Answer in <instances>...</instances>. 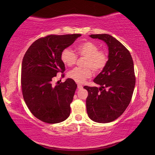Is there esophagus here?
<instances>
[{"instance_id": "1", "label": "esophagus", "mask_w": 155, "mask_h": 155, "mask_svg": "<svg viewBox=\"0 0 155 155\" xmlns=\"http://www.w3.org/2000/svg\"><path fill=\"white\" fill-rule=\"evenodd\" d=\"M77 87H78V90H81V89L83 88V86L80 85V84H77Z\"/></svg>"}]
</instances>
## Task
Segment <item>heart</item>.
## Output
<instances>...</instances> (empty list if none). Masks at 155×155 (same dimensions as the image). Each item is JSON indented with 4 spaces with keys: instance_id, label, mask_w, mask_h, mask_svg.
<instances>
[{
    "instance_id": "1",
    "label": "heart",
    "mask_w": 155,
    "mask_h": 155,
    "mask_svg": "<svg viewBox=\"0 0 155 155\" xmlns=\"http://www.w3.org/2000/svg\"><path fill=\"white\" fill-rule=\"evenodd\" d=\"M77 51L79 55L86 57L84 62L85 68H76L68 72V77L77 83H83L90 78L94 72H99L103 70L108 62V56L104 51H99V47L92 41H86L78 44ZM61 59L64 64L68 67L74 65L77 56L69 48L63 50Z\"/></svg>"
}]
</instances>
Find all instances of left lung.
I'll list each match as a JSON object with an SVG mask.
<instances>
[{
    "instance_id": "8db88e82",
    "label": "left lung",
    "mask_w": 155,
    "mask_h": 155,
    "mask_svg": "<svg viewBox=\"0 0 155 155\" xmlns=\"http://www.w3.org/2000/svg\"><path fill=\"white\" fill-rule=\"evenodd\" d=\"M108 46V62L94 79L100 87L84 86L87 115L93 121L108 123L119 117L129 104L135 85L134 64L130 52L109 34L91 35Z\"/></svg>"
}]
</instances>
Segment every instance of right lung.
Returning <instances> with one entry per match:
<instances>
[{
	"label": "right lung",
	"mask_w": 155,
	"mask_h": 155,
	"mask_svg": "<svg viewBox=\"0 0 155 155\" xmlns=\"http://www.w3.org/2000/svg\"><path fill=\"white\" fill-rule=\"evenodd\" d=\"M81 34L50 35L37 40L26 52L21 68L23 98L32 114L41 121L56 124L70 114L77 85L68 78L52 85V79L65 71L61 59L63 50L74 42Z\"/></svg>",
	"instance_id": "obj_1"
}]
</instances>
